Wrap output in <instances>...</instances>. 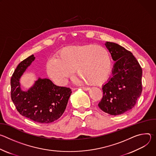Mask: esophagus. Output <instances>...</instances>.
I'll return each instance as SVG.
<instances>
[{
    "instance_id": "1",
    "label": "esophagus",
    "mask_w": 156,
    "mask_h": 156,
    "mask_svg": "<svg viewBox=\"0 0 156 156\" xmlns=\"http://www.w3.org/2000/svg\"><path fill=\"white\" fill-rule=\"evenodd\" d=\"M80 88H81L82 90H84V91H88V90H90V88H89V87H80ZM75 89H76V88H74L73 90H75Z\"/></svg>"
}]
</instances>
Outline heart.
I'll list each match as a JSON object with an SVG mask.
<instances>
[{
  "label": "heart",
  "mask_w": 156,
  "mask_h": 156,
  "mask_svg": "<svg viewBox=\"0 0 156 156\" xmlns=\"http://www.w3.org/2000/svg\"><path fill=\"white\" fill-rule=\"evenodd\" d=\"M112 65L108 51L95 44H82L62 49L55 59L46 65L49 76L63 84L69 77L76 73L83 80L91 84L103 82L108 76Z\"/></svg>",
  "instance_id": "heart-1"
}]
</instances>
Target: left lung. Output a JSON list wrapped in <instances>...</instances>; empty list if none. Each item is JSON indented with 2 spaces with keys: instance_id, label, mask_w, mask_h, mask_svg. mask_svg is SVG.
Wrapping results in <instances>:
<instances>
[{
  "instance_id": "obj_1",
  "label": "left lung",
  "mask_w": 156,
  "mask_h": 156,
  "mask_svg": "<svg viewBox=\"0 0 156 156\" xmlns=\"http://www.w3.org/2000/svg\"><path fill=\"white\" fill-rule=\"evenodd\" d=\"M115 64L112 76L102 86L99 107L112 115L124 114L134 107L142 93V69L133 54L119 44L106 42Z\"/></svg>"
}]
</instances>
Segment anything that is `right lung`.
Here are the masks:
<instances>
[{"label":"right lung","mask_w":156,"mask_h":156,"mask_svg":"<svg viewBox=\"0 0 156 156\" xmlns=\"http://www.w3.org/2000/svg\"><path fill=\"white\" fill-rule=\"evenodd\" d=\"M34 59L31 55L18 65L10 80L11 98L21 115L36 122L50 123L63 114L72 90L56 86L49 79L39 78L28 91H22L20 78Z\"/></svg>","instance_id":"1"}]
</instances>
